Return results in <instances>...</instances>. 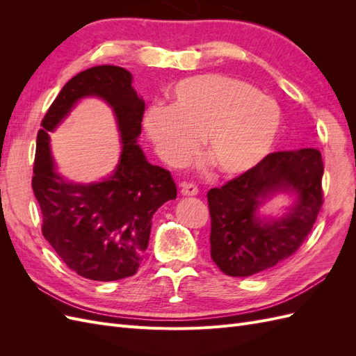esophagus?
Masks as SVG:
<instances>
[{
  "label": "esophagus",
  "instance_id": "1",
  "mask_svg": "<svg viewBox=\"0 0 356 356\" xmlns=\"http://www.w3.org/2000/svg\"><path fill=\"white\" fill-rule=\"evenodd\" d=\"M199 193L195 184H188V182H182L181 184V195L182 196H196Z\"/></svg>",
  "mask_w": 356,
  "mask_h": 356
}]
</instances>
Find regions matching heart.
Instances as JSON below:
<instances>
[{"instance_id": "obj_1", "label": "heart", "mask_w": 356, "mask_h": 356, "mask_svg": "<svg viewBox=\"0 0 356 356\" xmlns=\"http://www.w3.org/2000/svg\"><path fill=\"white\" fill-rule=\"evenodd\" d=\"M144 127L166 163L186 161L202 135L204 154L215 169L225 177H239L270 153L281 129V110L251 84L207 74L179 81L172 105H149Z\"/></svg>"}]
</instances>
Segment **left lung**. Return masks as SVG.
<instances>
[{
	"instance_id": "8db88e82",
	"label": "left lung",
	"mask_w": 356,
	"mask_h": 356,
	"mask_svg": "<svg viewBox=\"0 0 356 356\" xmlns=\"http://www.w3.org/2000/svg\"><path fill=\"white\" fill-rule=\"evenodd\" d=\"M324 163L316 148L277 152L260 165L208 191L211 257L229 276H251L293 255L316 221L322 207ZM284 192L293 204L281 218L259 208Z\"/></svg>"
}]
</instances>
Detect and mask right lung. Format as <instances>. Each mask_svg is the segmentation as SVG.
I'll return each mask as SVG.
<instances>
[{
  "label": "right lung",
  "instance_id": "obj_1",
  "mask_svg": "<svg viewBox=\"0 0 356 356\" xmlns=\"http://www.w3.org/2000/svg\"><path fill=\"white\" fill-rule=\"evenodd\" d=\"M122 67L86 70L63 86L41 122L32 190L42 213V236L71 270L90 281L134 276L143 261L154 212L177 199L170 172L148 163L138 145L145 102ZM84 97L111 106L122 153L113 174L90 185L63 179L49 149V132Z\"/></svg>",
  "mask_w": 356,
  "mask_h": 356
}]
</instances>
